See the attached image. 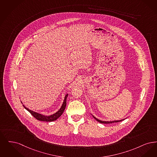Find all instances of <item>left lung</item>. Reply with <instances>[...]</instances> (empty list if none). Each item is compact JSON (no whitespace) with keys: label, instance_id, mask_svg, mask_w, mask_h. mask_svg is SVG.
Instances as JSON below:
<instances>
[{"label":"left lung","instance_id":"1","mask_svg":"<svg viewBox=\"0 0 157 157\" xmlns=\"http://www.w3.org/2000/svg\"><path fill=\"white\" fill-rule=\"evenodd\" d=\"M93 117L94 118V119H96V120H97V121H98L99 123H102V124H111V123H118V122H120V121H121L124 120H121L113 121H101V120H98V119L96 118V117H94V116H93Z\"/></svg>","mask_w":157,"mask_h":157}]
</instances>
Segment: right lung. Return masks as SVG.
<instances>
[{
	"mask_svg": "<svg viewBox=\"0 0 157 157\" xmlns=\"http://www.w3.org/2000/svg\"><path fill=\"white\" fill-rule=\"evenodd\" d=\"M67 96H68V94H67L65 97L64 100V102L63 103V105H62L60 109H59L57 113H56L55 114H53V115H51V116H46L42 115V114H39L37 113H36V112H34L32 110L28 109L27 108L25 107V106L24 105H23L37 120L42 121H47V122L53 121L56 120L58 118H59L61 116V114L63 113V112L65 109V108H66V100H67Z\"/></svg>",
	"mask_w": 157,
	"mask_h": 157,
	"instance_id": "add662e5",
	"label": "right lung"
}]
</instances>
